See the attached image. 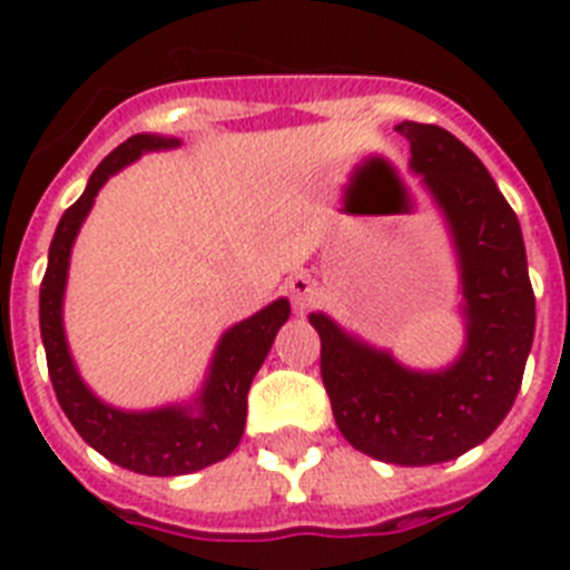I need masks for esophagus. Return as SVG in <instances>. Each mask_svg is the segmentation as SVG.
Instances as JSON below:
<instances>
[{
	"instance_id": "34e87169",
	"label": "esophagus",
	"mask_w": 570,
	"mask_h": 570,
	"mask_svg": "<svg viewBox=\"0 0 570 570\" xmlns=\"http://www.w3.org/2000/svg\"><path fill=\"white\" fill-rule=\"evenodd\" d=\"M286 289H289V298H293V304L298 311H307V307L316 304V298H320V286H316V281H313L311 275H304V272L289 277V281H286Z\"/></svg>"
}]
</instances>
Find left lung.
<instances>
[{"instance_id":"left-lung-1","label":"left lung","mask_w":570,"mask_h":570,"mask_svg":"<svg viewBox=\"0 0 570 570\" xmlns=\"http://www.w3.org/2000/svg\"><path fill=\"white\" fill-rule=\"evenodd\" d=\"M396 129L459 248L468 346L450 370L414 373L322 313H311V325L343 438L379 461L423 468L473 450L512 411L535 334V295L518 215L479 156L434 124Z\"/></svg>"}]
</instances>
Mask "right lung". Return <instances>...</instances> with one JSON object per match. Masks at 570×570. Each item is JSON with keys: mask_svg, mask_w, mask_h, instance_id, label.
Here are the masks:
<instances>
[{"mask_svg": "<svg viewBox=\"0 0 570 570\" xmlns=\"http://www.w3.org/2000/svg\"><path fill=\"white\" fill-rule=\"evenodd\" d=\"M180 145L177 138L163 136H132L111 150L88 180V189L73 206H67L49 245L47 275L40 281V337L47 348L49 381L56 390L58 405L82 434L85 443L106 455L120 468L136 470L145 476H180L209 468L215 461L227 459L242 441L245 416H248V390L257 370L266 361L275 334L289 320V302L277 298L250 320L233 325L218 343L213 357V373L206 379L200 399L191 407H159L127 414L118 407L102 405L91 390L85 387L70 361L61 325V298H65L67 263L70 248L85 215L91 209L94 197L102 183L124 165L138 159L147 150Z\"/></svg>", "mask_w": 570, "mask_h": 570, "instance_id": "1", "label": "right lung"}]
</instances>
